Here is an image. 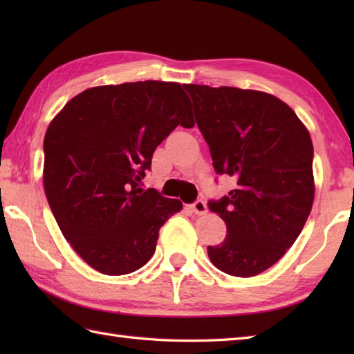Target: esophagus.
<instances>
[{
    "instance_id": "esophagus-1",
    "label": "esophagus",
    "mask_w": 354,
    "mask_h": 354,
    "mask_svg": "<svg viewBox=\"0 0 354 354\" xmlns=\"http://www.w3.org/2000/svg\"><path fill=\"white\" fill-rule=\"evenodd\" d=\"M192 209H193V213L194 214H205L208 209H207V205H205V202L202 201V199H198V201H194L193 204H192Z\"/></svg>"
}]
</instances>
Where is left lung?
<instances>
[{
    "label": "left lung",
    "instance_id": "left-lung-1",
    "mask_svg": "<svg viewBox=\"0 0 354 354\" xmlns=\"http://www.w3.org/2000/svg\"><path fill=\"white\" fill-rule=\"evenodd\" d=\"M217 175L236 187L208 207L227 225L208 257L222 272L254 277L301 232L315 196L310 133L288 104L261 91L184 85Z\"/></svg>",
    "mask_w": 354,
    "mask_h": 354
}]
</instances>
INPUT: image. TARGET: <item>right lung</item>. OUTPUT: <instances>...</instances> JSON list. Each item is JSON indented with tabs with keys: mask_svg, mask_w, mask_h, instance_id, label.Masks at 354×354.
<instances>
[{
	"mask_svg": "<svg viewBox=\"0 0 354 354\" xmlns=\"http://www.w3.org/2000/svg\"><path fill=\"white\" fill-rule=\"evenodd\" d=\"M178 124L193 127L176 82L89 88L65 104L44 138V189L73 250L106 275L152 257L160 228L183 202L141 189L155 149Z\"/></svg>",
	"mask_w": 354,
	"mask_h": 354,
	"instance_id": "right-lung-1",
	"label": "right lung"
}]
</instances>
